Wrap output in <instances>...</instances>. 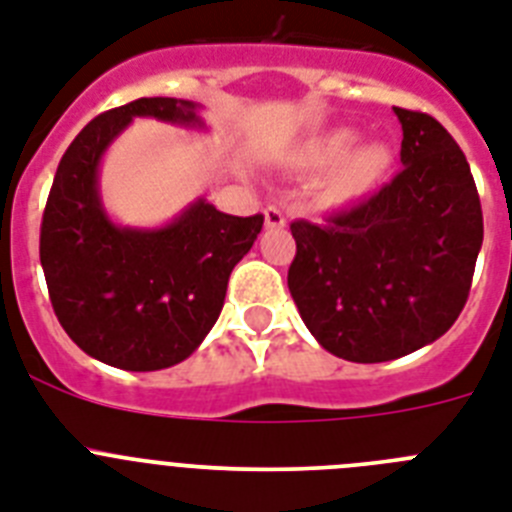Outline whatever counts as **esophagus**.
Instances as JSON below:
<instances>
[{
	"label": "esophagus",
	"mask_w": 512,
	"mask_h": 512,
	"mask_svg": "<svg viewBox=\"0 0 512 512\" xmlns=\"http://www.w3.org/2000/svg\"><path fill=\"white\" fill-rule=\"evenodd\" d=\"M265 226H268V229H283V226H286L283 210L276 208V205H268V208H265Z\"/></svg>",
	"instance_id": "1"
}]
</instances>
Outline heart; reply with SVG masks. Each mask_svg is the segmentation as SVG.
<instances>
[{"label": "heart", "instance_id": "heart-1", "mask_svg": "<svg viewBox=\"0 0 512 512\" xmlns=\"http://www.w3.org/2000/svg\"><path fill=\"white\" fill-rule=\"evenodd\" d=\"M356 132L338 127L315 137L304 148L302 161L309 171H325L320 197L330 205H349L367 197L390 169V150L382 143H356Z\"/></svg>", "mask_w": 512, "mask_h": 512}]
</instances>
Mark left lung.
Masks as SVG:
<instances>
[{
  "mask_svg": "<svg viewBox=\"0 0 512 512\" xmlns=\"http://www.w3.org/2000/svg\"><path fill=\"white\" fill-rule=\"evenodd\" d=\"M393 111L403 169L325 221L291 223L289 291L317 343L346 362H390L448 333L484 239L463 150L435 117Z\"/></svg>",
  "mask_w": 512,
  "mask_h": 512,
  "instance_id": "left-lung-1",
  "label": "left lung"
}]
</instances>
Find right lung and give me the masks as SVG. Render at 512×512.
Masks as SVG:
<instances>
[{"instance_id":"add662e5","label":"right lung","mask_w":512,"mask_h":512,"mask_svg":"<svg viewBox=\"0 0 512 512\" xmlns=\"http://www.w3.org/2000/svg\"><path fill=\"white\" fill-rule=\"evenodd\" d=\"M135 117L203 127L182 98H137L103 111L72 140L54 174L41 265L67 336L88 356L130 372L184 362L221 315L234 265L263 216H226L197 200L163 229L111 223L98 197V163Z\"/></svg>"}]
</instances>
